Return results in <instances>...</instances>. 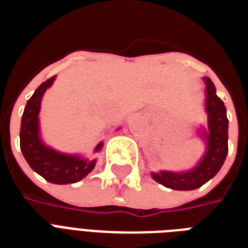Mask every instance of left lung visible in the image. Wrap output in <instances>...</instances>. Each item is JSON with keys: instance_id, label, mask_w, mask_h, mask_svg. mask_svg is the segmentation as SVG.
<instances>
[{"instance_id": "8db88e82", "label": "left lung", "mask_w": 248, "mask_h": 248, "mask_svg": "<svg viewBox=\"0 0 248 248\" xmlns=\"http://www.w3.org/2000/svg\"><path fill=\"white\" fill-rule=\"evenodd\" d=\"M206 82V111L208 114V133L204 135L207 151L202 161L192 170L185 172H153L154 181L172 190H195L211 178L223 166L229 151V119L226 115L223 101L217 95L213 81L204 77Z\"/></svg>"}]
</instances>
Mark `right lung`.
<instances>
[{"instance_id": "1", "label": "right lung", "mask_w": 248, "mask_h": 248, "mask_svg": "<svg viewBox=\"0 0 248 248\" xmlns=\"http://www.w3.org/2000/svg\"><path fill=\"white\" fill-rule=\"evenodd\" d=\"M56 77H51L47 81L38 86L25 106L21 131H19V146L25 159L29 166L41 177L50 183L67 185L81 181L92 171L95 166L94 161H86L78 155H67L53 150L41 140L38 114L41 108V99L47 87L51 86ZM103 143H98L95 150L102 149Z\"/></svg>"}]
</instances>
